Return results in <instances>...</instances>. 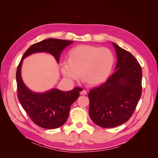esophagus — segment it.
Masks as SVG:
<instances>
[{
	"mask_svg": "<svg viewBox=\"0 0 158 158\" xmlns=\"http://www.w3.org/2000/svg\"><path fill=\"white\" fill-rule=\"evenodd\" d=\"M80 94H82V95H85V94H87L86 90H85V89H82V90L80 92Z\"/></svg>",
	"mask_w": 158,
	"mask_h": 158,
	"instance_id": "1",
	"label": "esophagus"
}]
</instances>
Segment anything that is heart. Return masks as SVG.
<instances>
[{
    "mask_svg": "<svg viewBox=\"0 0 158 158\" xmlns=\"http://www.w3.org/2000/svg\"><path fill=\"white\" fill-rule=\"evenodd\" d=\"M114 63L111 51L106 47L82 45L70 52L69 59L60 63L62 73L70 80H77L80 75L92 85L103 82L111 73Z\"/></svg>",
    "mask_w": 158,
    "mask_h": 158,
    "instance_id": "1",
    "label": "heart"
}]
</instances>
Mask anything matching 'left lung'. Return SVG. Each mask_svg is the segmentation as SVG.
I'll use <instances>...</instances> for the list:
<instances>
[{"label":"left lung","instance_id":"left-lung-1","mask_svg":"<svg viewBox=\"0 0 158 158\" xmlns=\"http://www.w3.org/2000/svg\"><path fill=\"white\" fill-rule=\"evenodd\" d=\"M112 44L117 57L115 71L106 82L88 94L89 117L103 128L115 127L128 121L142 94L139 63L130 52Z\"/></svg>","mask_w":158,"mask_h":158}]
</instances>
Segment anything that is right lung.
Segmentation results:
<instances>
[{
  "label": "right lung",
  "mask_w": 158,
  "mask_h": 158,
  "mask_svg": "<svg viewBox=\"0 0 158 158\" xmlns=\"http://www.w3.org/2000/svg\"><path fill=\"white\" fill-rule=\"evenodd\" d=\"M73 42L50 38L36 43L25 52L18 66L16 78L18 100L31 121L41 128L54 129L64 125L71 105L79 97L80 88L76 87L69 92L52 89L44 94L33 92L23 84L21 77L22 60L35 52H46L53 55L59 63L62 51Z\"/></svg>",
  "instance_id": "obj_1"
}]
</instances>
